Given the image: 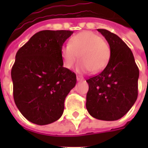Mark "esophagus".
<instances>
[{"mask_svg":"<svg viewBox=\"0 0 148 148\" xmlns=\"http://www.w3.org/2000/svg\"><path fill=\"white\" fill-rule=\"evenodd\" d=\"M84 80L83 77H80V76H77V81H82Z\"/></svg>","mask_w":148,"mask_h":148,"instance_id":"esophagus-1","label":"esophagus"}]
</instances>
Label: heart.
<instances>
[{"label":"heart","mask_w":148,"mask_h":148,"mask_svg":"<svg viewBox=\"0 0 148 148\" xmlns=\"http://www.w3.org/2000/svg\"><path fill=\"white\" fill-rule=\"evenodd\" d=\"M110 47L102 38L92 32L86 31L74 35L62 47L61 56L65 67H74L78 59L80 72L93 73L101 71L108 64L110 58Z\"/></svg>","instance_id":"obj_1"}]
</instances>
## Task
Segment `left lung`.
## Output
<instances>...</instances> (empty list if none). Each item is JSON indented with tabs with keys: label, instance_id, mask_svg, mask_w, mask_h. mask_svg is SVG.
I'll return each instance as SVG.
<instances>
[{
	"label": "left lung",
	"instance_id": "obj_1",
	"mask_svg": "<svg viewBox=\"0 0 148 148\" xmlns=\"http://www.w3.org/2000/svg\"><path fill=\"white\" fill-rule=\"evenodd\" d=\"M110 47V58L100 74L87 79L86 109L93 117L116 121L127 113L138 96L139 68L127 44L106 29H97Z\"/></svg>",
	"mask_w": 148,
	"mask_h": 148
}]
</instances>
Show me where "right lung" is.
<instances>
[{
	"mask_svg": "<svg viewBox=\"0 0 148 148\" xmlns=\"http://www.w3.org/2000/svg\"><path fill=\"white\" fill-rule=\"evenodd\" d=\"M72 31L44 30L32 36L16 55L11 71L16 106L33 124L61 117L64 101L76 85V74L63 67L61 48Z\"/></svg>",
	"mask_w": 148,
	"mask_h": 148,
	"instance_id": "1",
	"label": "right lung"
}]
</instances>
